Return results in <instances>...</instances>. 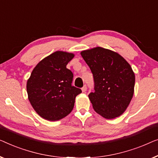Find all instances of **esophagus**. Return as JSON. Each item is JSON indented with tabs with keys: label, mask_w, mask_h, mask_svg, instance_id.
Here are the masks:
<instances>
[{
	"label": "esophagus",
	"mask_w": 158,
	"mask_h": 158,
	"mask_svg": "<svg viewBox=\"0 0 158 158\" xmlns=\"http://www.w3.org/2000/svg\"><path fill=\"white\" fill-rule=\"evenodd\" d=\"M86 89H87V87H86V85H84L83 87L81 88V90H82V92H85L86 91Z\"/></svg>",
	"instance_id": "1"
}]
</instances>
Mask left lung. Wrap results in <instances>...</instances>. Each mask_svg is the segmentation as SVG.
Here are the masks:
<instances>
[{
	"label": "left lung",
	"instance_id": "left-lung-1",
	"mask_svg": "<svg viewBox=\"0 0 158 158\" xmlns=\"http://www.w3.org/2000/svg\"><path fill=\"white\" fill-rule=\"evenodd\" d=\"M81 55L94 77V92L89 98L95 112L106 119L120 116L134 94L132 67L119 54L102 47L82 51Z\"/></svg>",
	"mask_w": 158,
	"mask_h": 158
}]
</instances>
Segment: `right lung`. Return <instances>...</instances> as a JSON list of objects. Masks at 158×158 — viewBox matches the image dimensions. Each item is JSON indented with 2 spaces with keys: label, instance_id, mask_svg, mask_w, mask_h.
Segmentation results:
<instances>
[{
  "label": "right lung",
  "instance_id": "add662e5",
  "mask_svg": "<svg viewBox=\"0 0 158 158\" xmlns=\"http://www.w3.org/2000/svg\"><path fill=\"white\" fill-rule=\"evenodd\" d=\"M74 54L58 51L42 59L26 84L28 99L42 118L59 120L69 114L81 90L72 85L73 73L66 68Z\"/></svg>",
  "mask_w": 158,
  "mask_h": 158
}]
</instances>
